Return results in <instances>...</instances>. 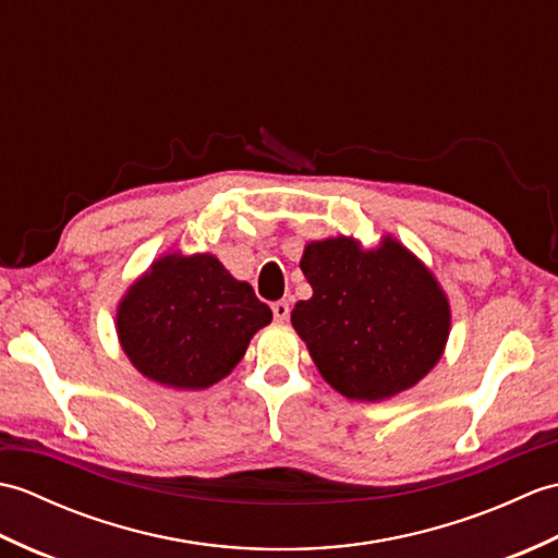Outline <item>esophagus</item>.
<instances>
[{"label": "esophagus", "mask_w": 558, "mask_h": 558, "mask_svg": "<svg viewBox=\"0 0 558 558\" xmlns=\"http://www.w3.org/2000/svg\"><path fill=\"white\" fill-rule=\"evenodd\" d=\"M270 310H272V316H276V322H280V324L288 322V318H290V304L286 300L272 302Z\"/></svg>", "instance_id": "1"}]
</instances>
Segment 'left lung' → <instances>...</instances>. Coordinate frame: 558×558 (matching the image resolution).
<instances>
[{
    "mask_svg": "<svg viewBox=\"0 0 558 558\" xmlns=\"http://www.w3.org/2000/svg\"><path fill=\"white\" fill-rule=\"evenodd\" d=\"M312 300L292 326L326 381L352 400H384L429 374L448 340L450 312L434 276L400 242L362 252L348 236L304 248Z\"/></svg>",
    "mask_w": 558,
    "mask_h": 558,
    "instance_id": "left-lung-1",
    "label": "left lung"
}]
</instances>
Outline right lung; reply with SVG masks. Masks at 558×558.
Returning a JSON list of instances; mask_svg holds the SVG:
<instances>
[{"mask_svg":"<svg viewBox=\"0 0 558 558\" xmlns=\"http://www.w3.org/2000/svg\"><path fill=\"white\" fill-rule=\"evenodd\" d=\"M270 318L268 304L216 256L170 254L129 288L117 333L126 357L150 381L196 390L228 376Z\"/></svg>","mask_w":558,"mask_h":558,"instance_id":"right-lung-1","label":"right lung"}]
</instances>
